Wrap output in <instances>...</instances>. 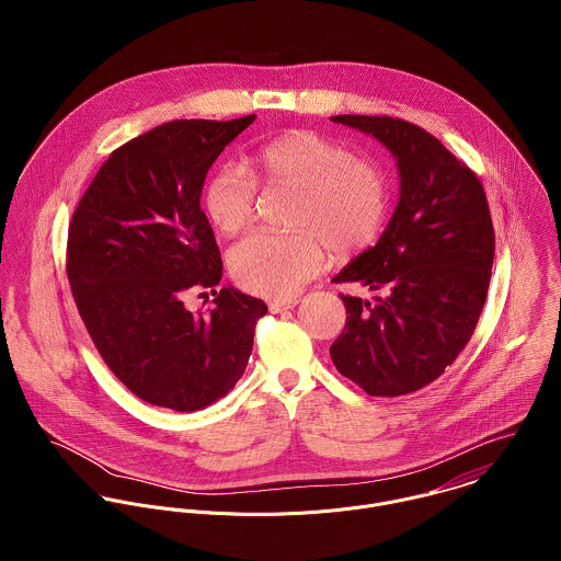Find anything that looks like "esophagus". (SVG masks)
<instances>
[{
  "label": "esophagus",
  "mask_w": 561,
  "mask_h": 561,
  "mask_svg": "<svg viewBox=\"0 0 561 561\" xmlns=\"http://www.w3.org/2000/svg\"><path fill=\"white\" fill-rule=\"evenodd\" d=\"M296 305H298V298H289V300H270V302H267V309H270V313H280V311L294 309Z\"/></svg>",
  "instance_id": "1"
}]
</instances>
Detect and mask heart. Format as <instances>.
<instances>
[{
  "label": "heart",
  "instance_id": "1",
  "mask_svg": "<svg viewBox=\"0 0 561 561\" xmlns=\"http://www.w3.org/2000/svg\"><path fill=\"white\" fill-rule=\"evenodd\" d=\"M254 176L236 163L218 165L203 190L211 225L236 236L254 216L256 179L300 192L291 225L296 233L256 231L240 241L229 267L241 289L265 298H289L320 272V240L334 254H354L378 240L389 190L374 161L309 129H294L252 153Z\"/></svg>",
  "mask_w": 561,
  "mask_h": 561
}]
</instances>
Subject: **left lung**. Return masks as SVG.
Returning a JSON list of instances; mask_svg holds the SVG:
<instances>
[{
  "label": "left lung",
  "mask_w": 561,
  "mask_h": 561,
  "mask_svg": "<svg viewBox=\"0 0 561 561\" xmlns=\"http://www.w3.org/2000/svg\"><path fill=\"white\" fill-rule=\"evenodd\" d=\"M380 140L398 160L400 203L382 238L332 280L382 296H341L336 371L374 398L434 382L465 350L488 296L494 229L478 174L438 138L393 116H332Z\"/></svg>",
  "instance_id": "1"
}]
</instances>
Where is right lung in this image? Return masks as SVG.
<instances>
[{"instance_id": "1", "label": "right lung", "mask_w": 561, "mask_h": 561, "mask_svg": "<svg viewBox=\"0 0 561 561\" xmlns=\"http://www.w3.org/2000/svg\"><path fill=\"white\" fill-rule=\"evenodd\" d=\"M252 121H172L129 140L99 168L69 225L67 274L83 325L147 403L194 412L225 398L267 313L233 287L207 316L183 307L187 289L222 278L201 194L211 163Z\"/></svg>"}]
</instances>
